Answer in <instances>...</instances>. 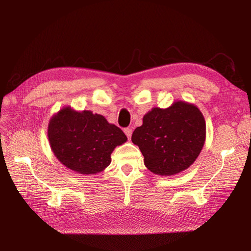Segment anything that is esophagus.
Listing matches in <instances>:
<instances>
[{"label": "esophagus", "instance_id": "34e87169", "mask_svg": "<svg viewBox=\"0 0 251 251\" xmlns=\"http://www.w3.org/2000/svg\"><path fill=\"white\" fill-rule=\"evenodd\" d=\"M124 132H125L126 136L128 137V139H130L131 135H132V129H131V128H125L124 129Z\"/></svg>", "mask_w": 251, "mask_h": 251}]
</instances>
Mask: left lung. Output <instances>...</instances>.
<instances>
[{"mask_svg": "<svg viewBox=\"0 0 251 251\" xmlns=\"http://www.w3.org/2000/svg\"><path fill=\"white\" fill-rule=\"evenodd\" d=\"M205 121L195 104L176 100L167 109L153 108L143 116L131 140L153 174L176 175L188 169L205 141Z\"/></svg>", "mask_w": 251, "mask_h": 251, "instance_id": "1", "label": "left lung"}]
</instances>
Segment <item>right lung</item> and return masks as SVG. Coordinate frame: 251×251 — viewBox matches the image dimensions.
Returning <instances> with one entry per match:
<instances>
[{
  "mask_svg": "<svg viewBox=\"0 0 251 251\" xmlns=\"http://www.w3.org/2000/svg\"><path fill=\"white\" fill-rule=\"evenodd\" d=\"M48 137L55 156L65 167L82 175H94L111 164L116 147L127 141L123 131L91 111L69 105L50 118Z\"/></svg>",
  "mask_w": 251,
  "mask_h": 251,
  "instance_id": "add662e5",
  "label": "right lung"
}]
</instances>
